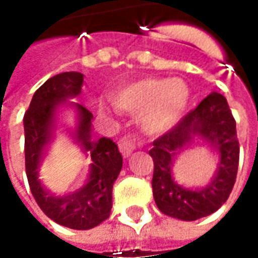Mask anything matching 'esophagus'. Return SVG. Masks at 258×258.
I'll return each instance as SVG.
<instances>
[{"label": "esophagus", "instance_id": "esophagus-1", "mask_svg": "<svg viewBox=\"0 0 258 258\" xmlns=\"http://www.w3.org/2000/svg\"><path fill=\"white\" fill-rule=\"evenodd\" d=\"M137 148V144H135L134 140H131V138H127V137H124L121 140L118 141V149L121 152V155L124 157H128L134 149Z\"/></svg>", "mask_w": 258, "mask_h": 258}]
</instances>
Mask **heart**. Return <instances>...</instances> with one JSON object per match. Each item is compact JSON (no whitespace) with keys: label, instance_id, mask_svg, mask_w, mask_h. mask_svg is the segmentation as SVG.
<instances>
[{"label":"heart","instance_id":"obj_1","mask_svg":"<svg viewBox=\"0 0 258 258\" xmlns=\"http://www.w3.org/2000/svg\"><path fill=\"white\" fill-rule=\"evenodd\" d=\"M190 99L188 84L181 79H146L128 83L112 96L114 106L141 113V124L149 134H163L184 116Z\"/></svg>","mask_w":258,"mask_h":258}]
</instances>
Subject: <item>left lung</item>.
Segmentation results:
<instances>
[{"label":"left lung","mask_w":258,"mask_h":258,"mask_svg":"<svg viewBox=\"0 0 258 258\" xmlns=\"http://www.w3.org/2000/svg\"><path fill=\"white\" fill-rule=\"evenodd\" d=\"M194 135H200L213 143L222 156L216 178L202 191L185 190L175 184L171 177L175 153ZM149 155L153 159V198L163 214L184 221H195L213 214L232 192L239 166L236 121L227 99L218 92L206 96L173 128L153 141Z\"/></svg>","instance_id":"8db88e82"}]
</instances>
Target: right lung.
I'll return each instance as SVG.
<instances>
[{
  "instance_id": "add662e5",
  "label": "right lung",
  "mask_w": 258,
  "mask_h": 258,
  "mask_svg": "<svg viewBox=\"0 0 258 258\" xmlns=\"http://www.w3.org/2000/svg\"><path fill=\"white\" fill-rule=\"evenodd\" d=\"M83 81V74L77 72H64L48 79L34 92L23 117L26 175L31 194L45 216L72 229H91L110 216L113 184L123 166L121 153L110 138L91 141L92 113L76 103L80 113L77 140L92 160L88 182L73 195L52 196L44 190L37 178V167L52 125L55 107L68 98L79 95Z\"/></svg>"
}]
</instances>
